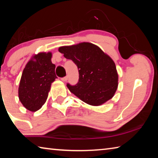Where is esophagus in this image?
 <instances>
[{
    "instance_id": "1",
    "label": "esophagus",
    "mask_w": 158,
    "mask_h": 158,
    "mask_svg": "<svg viewBox=\"0 0 158 158\" xmlns=\"http://www.w3.org/2000/svg\"><path fill=\"white\" fill-rule=\"evenodd\" d=\"M61 81H66L67 80H68V77H63V78H61Z\"/></svg>"
}]
</instances>
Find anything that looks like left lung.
<instances>
[{
  "label": "left lung",
  "instance_id": "1",
  "mask_svg": "<svg viewBox=\"0 0 158 158\" xmlns=\"http://www.w3.org/2000/svg\"><path fill=\"white\" fill-rule=\"evenodd\" d=\"M58 51L78 68V83L75 85L67 84L77 98L88 105L100 106L114 97L118 85L116 67L100 47L90 42H81L60 47Z\"/></svg>",
  "mask_w": 158,
  "mask_h": 158
}]
</instances>
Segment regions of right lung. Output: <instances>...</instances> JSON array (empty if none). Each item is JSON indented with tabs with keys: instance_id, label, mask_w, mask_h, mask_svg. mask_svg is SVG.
<instances>
[{
	"instance_id": "right-lung-1",
	"label": "right lung",
	"mask_w": 158,
	"mask_h": 158,
	"mask_svg": "<svg viewBox=\"0 0 158 158\" xmlns=\"http://www.w3.org/2000/svg\"><path fill=\"white\" fill-rule=\"evenodd\" d=\"M52 57L50 52L35 54L23 69L18 94L21 104L29 111L39 110L46 102L52 83L57 78Z\"/></svg>"
}]
</instances>
